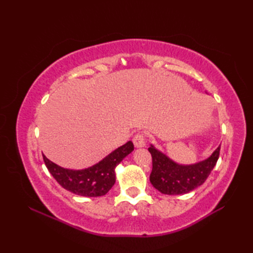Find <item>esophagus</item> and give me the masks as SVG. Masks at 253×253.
I'll return each instance as SVG.
<instances>
[{
  "instance_id": "obj_1",
  "label": "esophagus",
  "mask_w": 253,
  "mask_h": 253,
  "mask_svg": "<svg viewBox=\"0 0 253 253\" xmlns=\"http://www.w3.org/2000/svg\"><path fill=\"white\" fill-rule=\"evenodd\" d=\"M133 144L136 148H142L146 146V136L143 132H138L137 135L133 137Z\"/></svg>"
}]
</instances>
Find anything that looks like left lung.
Returning a JSON list of instances; mask_svg holds the SVG:
<instances>
[{
	"label": "left lung",
	"mask_w": 253,
	"mask_h": 253,
	"mask_svg": "<svg viewBox=\"0 0 253 253\" xmlns=\"http://www.w3.org/2000/svg\"><path fill=\"white\" fill-rule=\"evenodd\" d=\"M149 152L152 157L150 181L164 195H184L196 189L207 180L219 157V146L209 159L193 165H179L153 146Z\"/></svg>",
	"instance_id": "1"
}]
</instances>
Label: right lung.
Wrapping results in <instances>:
<instances>
[{
  "label": "right lung",
  "mask_w": 253,
  "mask_h": 253,
  "mask_svg": "<svg viewBox=\"0 0 253 253\" xmlns=\"http://www.w3.org/2000/svg\"><path fill=\"white\" fill-rule=\"evenodd\" d=\"M132 151L133 143L128 141L99 163L80 170L63 169L44 155L43 160L47 169L64 189L78 196L100 197L109 192L115 184V168Z\"/></svg>",
  "instance_id": "1"
}]
</instances>
